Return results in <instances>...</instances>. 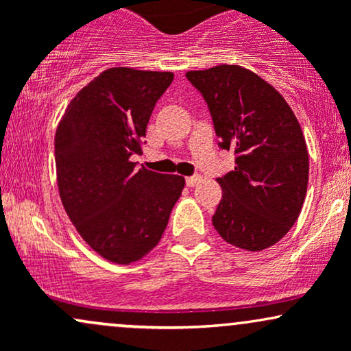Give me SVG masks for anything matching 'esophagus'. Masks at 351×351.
Masks as SVG:
<instances>
[{"mask_svg":"<svg viewBox=\"0 0 351 351\" xmlns=\"http://www.w3.org/2000/svg\"><path fill=\"white\" fill-rule=\"evenodd\" d=\"M201 180H203V178H201V175H193V176H188V178H186V184H188L189 188H193V186H196V184H198Z\"/></svg>","mask_w":351,"mask_h":351,"instance_id":"esophagus-1","label":"esophagus"}]
</instances>
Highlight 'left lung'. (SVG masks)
I'll use <instances>...</instances> for the list:
<instances>
[{"label": "left lung", "instance_id": "8db88e82", "mask_svg": "<svg viewBox=\"0 0 351 351\" xmlns=\"http://www.w3.org/2000/svg\"><path fill=\"white\" fill-rule=\"evenodd\" d=\"M186 79L208 104L219 147L236 155L234 170L217 178L223 199L213 226L236 247H271L293 226L307 193L300 125L279 92L244 67L223 64Z\"/></svg>", "mask_w": 351, "mask_h": 351}]
</instances>
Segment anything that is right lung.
<instances>
[{"label": "right lung", "mask_w": 351, "mask_h": 351, "mask_svg": "<svg viewBox=\"0 0 351 351\" xmlns=\"http://www.w3.org/2000/svg\"><path fill=\"white\" fill-rule=\"evenodd\" d=\"M171 72L112 67L72 99L56 132L59 195L84 241L117 264L162 239L184 178L138 170L143 136Z\"/></svg>", "instance_id": "obj_1"}]
</instances>
